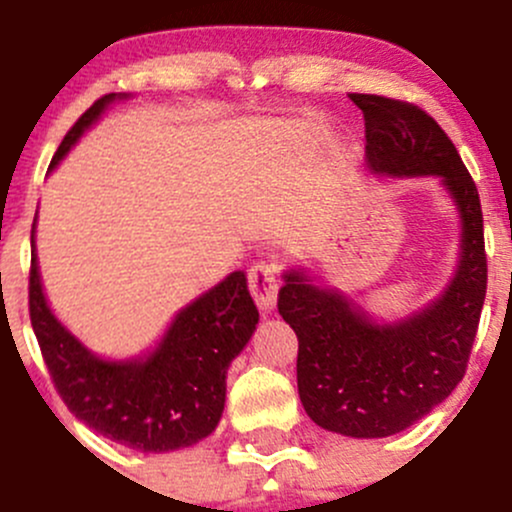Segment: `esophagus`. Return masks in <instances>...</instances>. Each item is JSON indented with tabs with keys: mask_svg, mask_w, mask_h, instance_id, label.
<instances>
[{
	"mask_svg": "<svg viewBox=\"0 0 512 512\" xmlns=\"http://www.w3.org/2000/svg\"><path fill=\"white\" fill-rule=\"evenodd\" d=\"M247 284H250V292L255 297L257 306H260L265 314H270L277 304V289H279V277H277V265L270 260H260L250 267L247 272Z\"/></svg>",
	"mask_w": 512,
	"mask_h": 512,
	"instance_id": "esophagus-1",
	"label": "esophagus"
}]
</instances>
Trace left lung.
Instances as JSON below:
<instances>
[{"mask_svg":"<svg viewBox=\"0 0 512 512\" xmlns=\"http://www.w3.org/2000/svg\"><path fill=\"white\" fill-rule=\"evenodd\" d=\"M363 110L365 161L387 179H439L459 213V260L444 292L395 321L375 319L309 267L284 270L277 309L299 338L297 385L306 414L328 432L383 439L451 395L469 363L486 299L483 215L459 152L410 102L353 93Z\"/></svg>","mask_w":512,"mask_h":512,"instance_id":"8db88e82","label":"left lung"}]
</instances>
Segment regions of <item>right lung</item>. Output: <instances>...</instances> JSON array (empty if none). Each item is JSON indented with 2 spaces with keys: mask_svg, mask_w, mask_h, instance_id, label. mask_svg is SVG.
<instances>
[{
  "mask_svg": "<svg viewBox=\"0 0 512 512\" xmlns=\"http://www.w3.org/2000/svg\"><path fill=\"white\" fill-rule=\"evenodd\" d=\"M127 93L100 98L63 137L48 171L78 144L107 107ZM29 314L58 395L75 417L102 437L144 454L186 449L215 432L225 410L228 368L255 333L260 311L245 272L186 304L147 353L102 358L58 321L43 294L36 257V218L31 228Z\"/></svg>",
  "mask_w": 512,
  "mask_h": 512,
  "instance_id": "1",
  "label": "right lung"
}]
</instances>
